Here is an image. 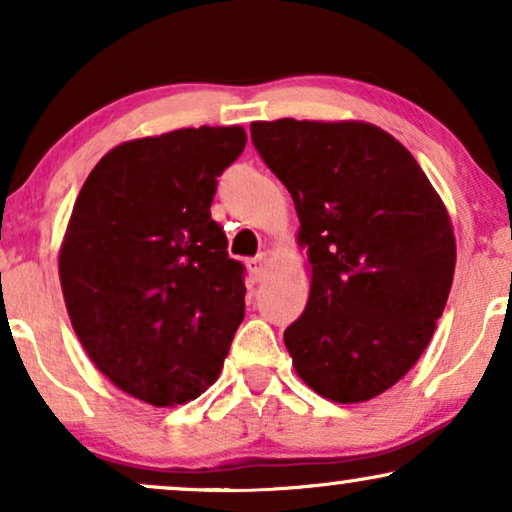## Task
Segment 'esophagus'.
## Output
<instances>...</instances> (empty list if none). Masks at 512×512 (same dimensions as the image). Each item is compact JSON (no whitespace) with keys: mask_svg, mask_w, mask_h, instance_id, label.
<instances>
[{"mask_svg":"<svg viewBox=\"0 0 512 512\" xmlns=\"http://www.w3.org/2000/svg\"><path fill=\"white\" fill-rule=\"evenodd\" d=\"M265 263H268V254H265V251H261V254H256L254 258H249V261H247V268H249L251 277H254L256 282L263 277Z\"/></svg>","mask_w":512,"mask_h":512,"instance_id":"1","label":"esophagus"}]
</instances>
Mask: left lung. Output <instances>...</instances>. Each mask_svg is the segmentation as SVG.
Masks as SVG:
<instances>
[{
  "label": "left lung",
  "mask_w": 512,
  "mask_h": 512,
  "mask_svg": "<svg viewBox=\"0 0 512 512\" xmlns=\"http://www.w3.org/2000/svg\"><path fill=\"white\" fill-rule=\"evenodd\" d=\"M289 188L312 263L305 312L284 331L296 373L335 403L396 384L445 310L457 247L443 200L401 142L370 123H251Z\"/></svg>",
  "instance_id": "1"
}]
</instances>
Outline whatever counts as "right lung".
Here are the masks:
<instances>
[{"label":"right lung","instance_id":"right-lung-1","mask_svg":"<svg viewBox=\"0 0 512 512\" xmlns=\"http://www.w3.org/2000/svg\"><path fill=\"white\" fill-rule=\"evenodd\" d=\"M242 128H184L111 149L88 174L60 249L69 319L118 389L181 405L214 384L244 319V265L212 219Z\"/></svg>","mask_w":512,"mask_h":512}]
</instances>
